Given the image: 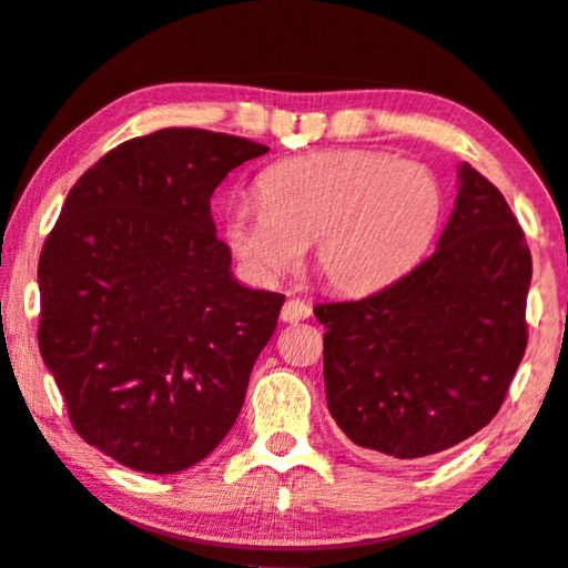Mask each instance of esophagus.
Listing matches in <instances>:
<instances>
[{
    "label": "esophagus",
    "mask_w": 568,
    "mask_h": 568,
    "mask_svg": "<svg viewBox=\"0 0 568 568\" xmlns=\"http://www.w3.org/2000/svg\"><path fill=\"white\" fill-rule=\"evenodd\" d=\"M280 316H283V322L296 324V322L308 320V316H312V306H308L304 298H288V301H285V306H283V312H280Z\"/></svg>",
    "instance_id": "1"
}]
</instances>
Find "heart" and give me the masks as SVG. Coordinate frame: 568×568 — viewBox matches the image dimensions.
Here are the masks:
<instances>
[{
	"instance_id": "obj_1",
	"label": "heart",
	"mask_w": 568,
	"mask_h": 568,
	"mask_svg": "<svg viewBox=\"0 0 568 568\" xmlns=\"http://www.w3.org/2000/svg\"><path fill=\"white\" fill-rule=\"evenodd\" d=\"M262 205L225 210V244L260 280L296 270L316 241L329 288H384L420 262L444 217L442 181L428 165L374 150H324L272 165L256 184Z\"/></svg>"
}]
</instances>
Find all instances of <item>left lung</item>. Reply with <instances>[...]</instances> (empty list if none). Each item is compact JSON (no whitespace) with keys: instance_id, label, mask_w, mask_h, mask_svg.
<instances>
[{"instance_id":"left-lung-1","label":"left lung","mask_w":568,"mask_h":568,"mask_svg":"<svg viewBox=\"0 0 568 568\" xmlns=\"http://www.w3.org/2000/svg\"><path fill=\"white\" fill-rule=\"evenodd\" d=\"M530 277L525 231L504 194L463 163L428 260L372 296L314 306L343 434L374 455L415 459L488 426L527 347Z\"/></svg>"}]
</instances>
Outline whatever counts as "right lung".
I'll return each instance as SVG.
<instances>
[{
	"label": "right lung",
	"instance_id": "right-lung-1",
	"mask_svg": "<svg viewBox=\"0 0 568 568\" xmlns=\"http://www.w3.org/2000/svg\"><path fill=\"white\" fill-rule=\"evenodd\" d=\"M270 148L171 126L121 142L67 194L38 260V347L90 447L171 475L223 442L283 293L231 272L210 196Z\"/></svg>",
	"mask_w": 568,
	"mask_h": 568
}]
</instances>
